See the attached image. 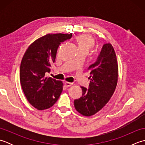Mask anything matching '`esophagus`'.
Here are the masks:
<instances>
[{
	"label": "esophagus",
	"instance_id": "1",
	"mask_svg": "<svg viewBox=\"0 0 145 145\" xmlns=\"http://www.w3.org/2000/svg\"><path fill=\"white\" fill-rule=\"evenodd\" d=\"M64 84H65V85L67 87H70L71 85H73V84L72 83H70V82H65L64 83Z\"/></svg>",
	"mask_w": 145,
	"mask_h": 145
}]
</instances>
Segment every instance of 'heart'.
Returning <instances> with one entry per match:
<instances>
[{"instance_id":"heart-1","label":"heart","mask_w":145,"mask_h":145,"mask_svg":"<svg viewBox=\"0 0 145 145\" xmlns=\"http://www.w3.org/2000/svg\"><path fill=\"white\" fill-rule=\"evenodd\" d=\"M80 51L85 50L88 52L90 49L93 47L95 40L89 34H81L76 37Z\"/></svg>"}]
</instances>
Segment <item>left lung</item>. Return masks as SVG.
<instances>
[{
  "label": "left lung",
  "instance_id": "1",
  "mask_svg": "<svg viewBox=\"0 0 145 145\" xmlns=\"http://www.w3.org/2000/svg\"><path fill=\"white\" fill-rule=\"evenodd\" d=\"M118 70L113 47L110 44H104L96 61L88 67L90 73L88 88L81 87L82 97L74 100L78 112L90 116L105 105L115 90Z\"/></svg>",
  "mask_w": 145,
  "mask_h": 145
}]
</instances>
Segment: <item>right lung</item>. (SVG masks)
I'll return each mask as SVG.
<instances>
[{
  "instance_id": "1",
  "label": "right lung",
  "mask_w": 145,
  "mask_h": 145,
  "mask_svg": "<svg viewBox=\"0 0 145 145\" xmlns=\"http://www.w3.org/2000/svg\"><path fill=\"white\" fill-rule=\"evenodd\" d=\"M72 37V33H48L36 40L27 48L22 60L20 80L29 102L39 110L52 107L63 90V84L52 77H46L55 62L61 42Z\"/></svg>"
}]
</instances>
